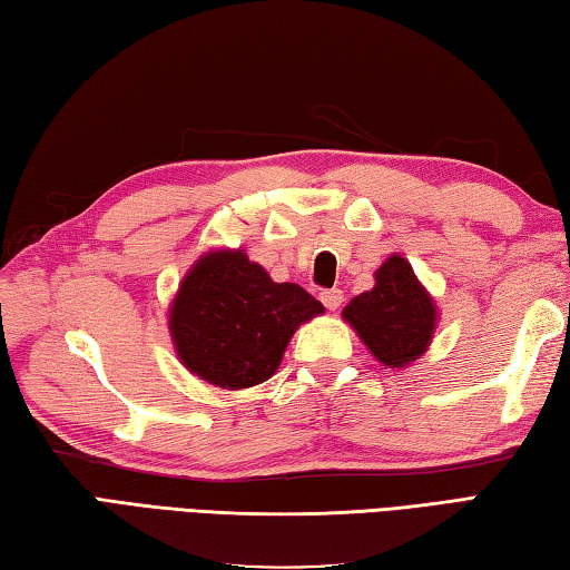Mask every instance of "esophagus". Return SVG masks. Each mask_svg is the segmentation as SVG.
Returning a JSON list of instances; mask_svg holds the SVG:
<instances>
[{"label": "esophagus", "mask_w": 570, "mask_h": 570, "mask_svg": "<svg viewBox=\"0 0 570 570\" xmlns=\"http://www.w3.org/2000/svg\"><path fill=\"white\" fill-rule=\"evenodd\" d=\"M320 299H322V305L335 313V309L342 305V299H345V295H342L340 287H330V289H325V293H320Z\"/></svg>", "instance_id": "obj_1"}]
</instances>
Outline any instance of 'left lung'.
<instances>
[{
    "instance_id": "left-lung-1",
    "label": "left lung",
    "mask_w": 570,
    "mask_h": 570,
    "mask_svg": "<svg viewBox=\"0 0 570 570\" xmlns=\"http://www.w3.org/2000/svg\"><path fill=\"white\" fill-rule=\"evenodd\" d=\"M374 277L377 285L354 297L342 315L382 364L404 367L426 350L436 309L404 257L392 255Z\"/></svg>"
}]
</instances>
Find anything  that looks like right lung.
<instances>
[{
  "label": "right lung",
  "mask_w": 570,
  "mask_h": 570,
  "mask_svg": "<svg viewBox=\"0 0 570 570\" xmlns=\"http://www.w3.org/2000/svg\"><path fill=\"white\" fill-rule=\"evenodd\" d=\"M295 283H273L240 250L193 265L170 307V335L186 367L210 384L243 390L273 377L293 332L322 313Z\"/></svg>",
  "instance_id": "right-lung-1"
}]
</instances>
